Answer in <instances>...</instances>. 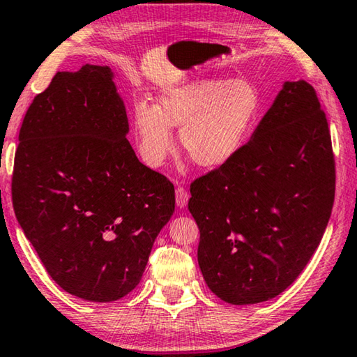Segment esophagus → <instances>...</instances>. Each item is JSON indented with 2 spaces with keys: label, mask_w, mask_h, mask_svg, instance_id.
<instances>
[{
  "label": "esophagus",
  "mask_w": 357,
  "mask_h": 357,
  "mask_svg": "<svg viewBox=\"0 0 357 357\" xmlns=\"http://www.w3.org/2000/svg\"><path fill=\"white\" fill-rule=\"evenodd\" d=\"M189 192L185 190L184 188H176V205L179 206V208H184L185 205H188V202H189Z\"/></svg>",
  "instance_id": "obj_1"
}]
</instances>
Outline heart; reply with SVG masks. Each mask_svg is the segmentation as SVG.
<instances>
[{"instance_id":"b5f03b06","label":"heart","mask_w":357,"mask_h":357,"mask_svg":"<svg viewBox=\"0 0 357 357\" xmlns=\"http://www.w3.org/2000/svg\"><path fill=\"white\" fill-rule=\"evenodd\" d=\"M262 107L259 89L248 79H200L163 89L157 103L133 105L137 149L146 165L160 167L173 149L172 128L197 167L229 163L250 137Z\"/></svg>"}]
</instances>
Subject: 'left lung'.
<instances>
[{"label":"left lung","mask_w":357,"mask_h":357,"mask_svg":"<svg viewBox=\"0 0 357 357\" xmlns=\"http://www.w3.org/2000/svg\"><path fill=\"white\" fill-rule=\"evenodd\" d=\"M199 265L220 301L252 305L287 289L319 246L335 197L329 123L314 89L284 82L251 139L190 184Z\"/></svg>","instance_id":"1"}]
</instances>
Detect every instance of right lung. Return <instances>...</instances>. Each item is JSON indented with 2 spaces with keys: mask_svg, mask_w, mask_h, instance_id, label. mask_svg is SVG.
I'll return each instance as SVG.
<instances>
[{
  "mask_svg": "<svg viewBox=\"0 0 357 357\" xmlns=\"http://www.w3.org/2000/svg\"><path fill=\"white\" fill-rule=\"evenodd\" d=\"M109 66L60 71L28 107L13 173L22 230L61 289L114 302L138 286L174 185L138 160Z\"/></svg>",
  "mask_w": 357,
  "mask_h": 357,
  "instance_id": "1",
  "label": "right lung"
}]
</instances>
